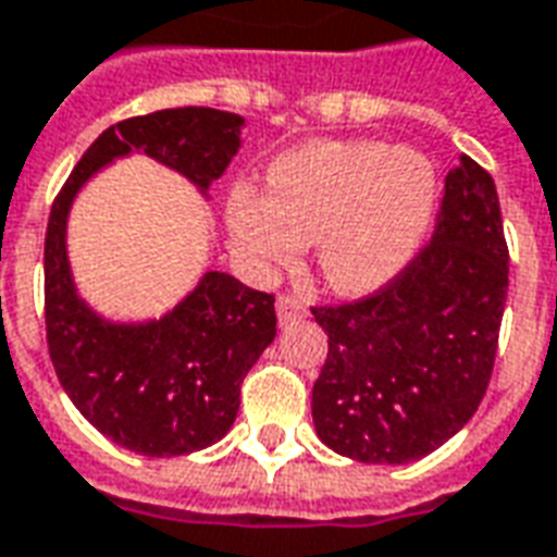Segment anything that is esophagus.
Here are the masks:
<instances>
[{"mask_svg": "<svg viewBox=\"0 0 557 557\" xmlns=\"http://www.w3.org/2000/svg\"><path fill=\"white\" fill-rule=\"evenodd\" d=\"M307 315V307H304L295 295H277V319L286 325V322H295V319H301Z\"/></svg>", "mask_w": 557, "mask_h": 557, "instance_id": "1", "label": "esophagus"}]
</instances>
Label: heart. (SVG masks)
<instances>
[{"label": "heart", "instance_id": "heart-1", "mask_svg": "<svg viewBox=\"0 0 557 557\" xmlns=\"http://www.w3.org/2000/svg\"><path fill=\"white\" fill-rule=\"evenodd\" d=\"M435 170L418 151L385 143H319L289 151L268 172V196L235 187L232 238L265 265L319 244L331 289L367 295L409 262L435 211Z\"/></svg>", "mask_w": 557, "mask_h": 557}]
</instances>
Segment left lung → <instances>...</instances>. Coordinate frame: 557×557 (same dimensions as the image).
Returning a JSON list of instances; mask_svg holds the SVG:
<instances>
[{
  "label": "left lung",
  "instance_id": "8db88e82",
  "mask_svg": "<svg viewBox=\"0 0 557 557\" xmlns=\"http://www.w3.org/2000/svg\"><path fill=\"white\" fill-rule=\"evenodd\" d=\"M507 262L495 182L462 154L430 242L370 295L310 307L327 334L319 438L358 462L403 466L462 430L490 387Z\"/></svg>",
  "mask_w": 557,
  "mask_h": 557
}]
</instances>
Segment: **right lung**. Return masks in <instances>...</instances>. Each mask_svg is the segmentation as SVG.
Returning a JSON list of instances; mask_svg holds the SVG:
<instances>
[{"label": "right lung", "instance_id": "right-lung-1", "mask_svg": "<svg viewBox=\"0 0 557 557\" xmlns=\"http://www.w3.org/2000/svg\"><path fill=\"white\" fill-rule=\"evenodd\" d=\"M244 119L211 107L134 115L107 127L55 194L44 242L50 361L91 426L143 456H182L220 442L238 414L244 375L277 334L274 295L208 271L194 295L151 325H110L79 301L65 256V218L79 184L139 148L202 190L238 151Z\"/></svg>", "mask_w": 557, "mask_h": 557}]
</instances>
